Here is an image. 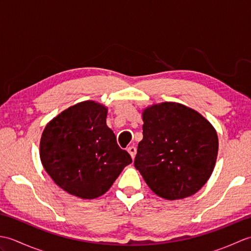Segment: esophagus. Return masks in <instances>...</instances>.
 <instances>
[{"label":"esophagus","mask_w":251,"mask_h":251,"mask_svg":"<svg viewBox=\"0 0 251 251\" xmlns=\"http://www.w3.org/2000/svg\"><path fill=\"white\" fill-rule=\"evenodd\" d=\"M127 151H128V153L130 154L131 158L134 159V158H135V156H136V152H137V149H136V147L131 146V147H129L128 149H127Z\"/></svg>","instance_id":"esophagus-1"}]
</instances>
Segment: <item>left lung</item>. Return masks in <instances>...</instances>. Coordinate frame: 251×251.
Here are the masks:
<instances>
[{"label":"left lung","instance_id":"obj_1","mask_svg":"<svg viewBox=\"0 0 251 251\" xmlns=\"http://www.w3.org/2000/svg\"><path fill=\"white\" fill-rule=\"evenodd\" d=\"M142 117L135 167L147 184L169 201L195 194L215 168L219 143L214 127L199 112L176 102L152 105Z\"/></svg>","mask_w":251,"mask_h":251}]
</instances>
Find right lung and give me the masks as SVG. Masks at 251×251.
Segmentation results:
<instances>
[{"label":"right lung","mask_w":251,"mask_h":251,"mask_svg":"<svg viewBox=\"0 0 251 251\" xmlns=\"http://www.w3.org/2000/svg\"><path fill=\"white\" fill-rule=\"evenodd\" d=\"M106 112L102 104L83 101L62 111L42 134V164L69 194L86 200L101 196L132 161L106 126Z\"/></svg>","instance_id":"add662e5"}]
</instances>
